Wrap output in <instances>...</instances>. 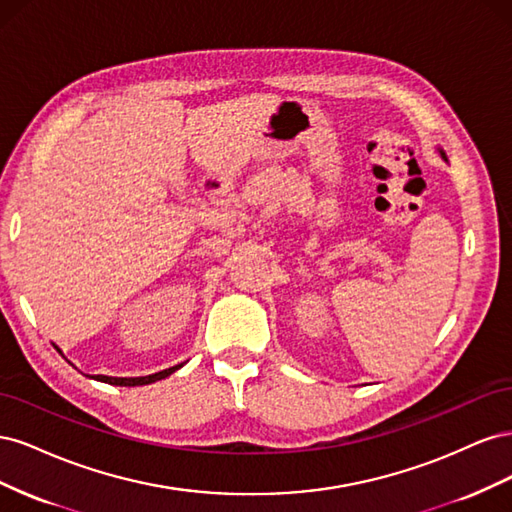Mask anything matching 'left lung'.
<instances>
[{"label": "left lung", "mask_w": 512, "mask_h": 512, "mask_svg": "<svg viewBox=\"0 0 512 512\" xmlns=\"http://www.w3.org/2000/svg\"><path fill=\"white\" fill-rule=\"evenodd\" d=\"M440 156H442V160H446V153L440 149Z\"/></svg>", "instance_id": "1"}]
</instances>
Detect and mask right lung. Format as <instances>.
Instances as JSON below:
<instances>
[{
  "instance_id": "add662e5",
  "label": "right lung",
  "mask_w": 512,
  "mask_h": 512,
  "mask_svg": "<svg viewBox=\"0 0 512 512\" xmlns=\"http://www.w3.org/2000/svg\"><path fill=\"white\" fill-rule=\"evenodd\" d=\"M57 348V346H55ZM57 352L64 356V352H61L57 348ZM66 359V356H64ZM185 363H179L175 367H168V369H162V371H156V374H149V376H136V378H115V376H89L94 378L98 382H106V384H113V386H143V384H151V382H158V380H164L168 378L170 374H175L177 369H181Z\"/></svg>"
}]
</instances>
